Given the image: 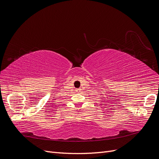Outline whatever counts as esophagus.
Listing matches in <instances>:
<instances>
[{"label":"esophagus","instance_id":"obj_1","mask_svg":"<svg viewBox=\"0 0 159 159\" xmlns=\"http://www.w3.org/2000/svg\"><path fill=\"white\" fill-rule=\"evenodd\" d=\"M80 90H81V89H76V91H80Z\"/></svg>","mask_w":159,"mask_h":159}]
</instances>
